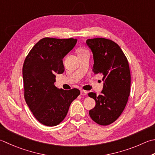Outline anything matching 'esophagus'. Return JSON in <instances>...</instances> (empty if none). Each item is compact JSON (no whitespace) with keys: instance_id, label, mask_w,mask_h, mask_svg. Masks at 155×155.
I'll return each instance as SVG.
<instances>
[{"instance_id":"esophagus-1","label":"esophagus","mask_w":155,"mask_h":155,"mask_svg":"<svg viewBox=\"0 0 155 155\" xmlns=\"http://www.w3.org/2000/svg\"><path fill=\"white\" fill-rule=\"evenodd\" d=\"M87 94V92L86 91H84V90H81V95H86Z\"/></svg>"}]
</instances>
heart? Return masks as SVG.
Returning <instances> with one entry per match:
<instances>
[{"mask_svg":"<svg viewBox=\"0 0 155 155\" xmlns=\"http://www.w3.org/2000/svg\"><path fill=\"white\" fill-rule=\"evenodd\" d=\"M84 51V50H80V52H82V51Z\"/></svg>","mask_w":155,"mask_h":155,"instance_id":"b5f03b06","label":"heart"}]
</instances>
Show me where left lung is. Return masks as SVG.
Wrapping results in <instances>:
<instances>
[{"label": "left lung", "mask_w": 155, "mask_h": 155, "mask_svg": "<svg viewBox=\"0 0 155 155\" xmlns=\"http://www.w3.org/2000/svg\"><path fill=\"white\" fill-rule=\"evenodd\" d=\"M86 44L93 53L94 73L101 74L104 82L101 95L89 93L96 103L89 116L99 125L107 126L120 117L128 102L131 83L128 62L119 45L110 39H90Z\"/></svg>", "instance_id": "left-lung-1"}]
</instances>
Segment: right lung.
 Listing matches in <instances>:
<instances>
[{
    "label": "right lung",
    "mask_w": 155,
    "mask_h": 155,
    "mask_svg": "<svg viewBox=\"0 0 155 155\" xmlns=\"http://www.w3.org/2000/svg\"><path fill=\"white\" fill-rule=\"evenodd\" d=\"M76 39L45 38L33 47L23 66L24 97L41 124L54 126L64 119L80 91L58 89L56 74L64 71L62 60L77 44Z\"/></svg>",
    "instance_id": "right-lung-1"
}]
</instances>
